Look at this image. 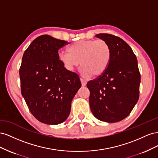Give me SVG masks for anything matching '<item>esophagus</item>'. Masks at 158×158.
<instances>
[{"mask_svg":"<svg viewBox=\"0 0 158 158\" xmlns=\"http://www.w3.org/2000/svg\"><path fill=\"white\" fill-rule=\"evenodd\" d=\"M80 81H81V83H82V86H85V85H86V83H87L86 80H85L83 79V78H80Z\"/></svg>","mask_w":158,"mask_h":158,"instance_id":"obj_1","label":"esophagus"}]
</instances>
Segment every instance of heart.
I'll return each mask as SVG.
<instances>
[{
	"label": "heart",
	"mask_w": 158,
	"mask_h": 158,
	"mask_svg": "<svg viewBox=\"0 0 158 158\" xmlns=\"http://www.w3.org/2000/svg\"><path fill=\"white\" fill-rule=\"evenodd\" d=\"M67 51L60 52L59 60L69 70H73L81 64L82 75L86 78L102 75L112 57L111 47L103 40L77 41L68 47Z\"/></svg>",
	"instance_id": "b5f03b06"
}]
</instances>
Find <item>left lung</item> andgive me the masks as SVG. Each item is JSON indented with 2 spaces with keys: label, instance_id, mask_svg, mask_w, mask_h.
Here are the masks:
<instances>
[{
  "label": "left lung",
  "instance_id": "left-lung-1",
  "mask_svg": "<svg viewBox=\"0 0 158 158\" xmlns=\"http://www.w3.org/2000/svg\"><path fill=\"white\" fill-rule=\"evenodd\" d=\"M95 37L108 43L112 57L106 71L87 83L90 109L100 121L118 122L131 113L139 98L140 74L137 59L121 38L109 33Z\"/></svg>",
  "mask_w": 158,
  "mask_h": 158
}]
</instances>
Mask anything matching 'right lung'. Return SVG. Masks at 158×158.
I'll list each match as a JSON object with an SVG mask.
<instances>
[{
    "label": "right lung",
    "instance_id": "obj_1",
    "mask_svg": "<svg viewBox=\"0 0 158 158\" xmlns=\"http://www.w3.org/2000/svg\"><path fill=\"white\" fill-rule=\"evenodd\" d=\"M68 44L48 35L37 37L23 53L19 70L21 93L29 110L47 125L67 118L72 100L82 85L79 76L59 59L58 51Z\"/></svg>",
    "mask_w": 158,
    "mask_h": 158
}]
</instances>
